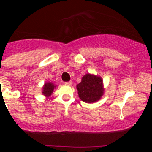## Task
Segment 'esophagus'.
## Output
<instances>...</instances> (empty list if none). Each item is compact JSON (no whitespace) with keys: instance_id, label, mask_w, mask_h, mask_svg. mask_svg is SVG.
Wrapping results in <instances>:
<instances>
[{"instance_id":"obj_1","label":"esophagus","mask_w":152,"mask_h":152,"mask_svg":"<svg viewBox=\"0 0 152 152\" xmlns=\"http://www.w3.org/2000/svg\"><path fill=\"white\" fill-rule=\"evenodd\" d=\"M72 83H73V82H72L71 81H70V82H65V85H72Z\"/></svg>"}]
</instances>
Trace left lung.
Instances as JSON below:
<instances>
[{"mask_svg":"<svg viewBox=\"0 0 152 152\" xmlns=\"http://www.w3.org/2000/svg\"><path fill=\"white\" fill-rule=\"evenodd\" d=\"M79 97L86 103H94L100 100L104 93L103 79L101 76L87 73L82 82L76 85Z\"/></svg>","mask_w":152,"mask_h":152,"instance_id":"1","label":"left lung"}]
</instances>
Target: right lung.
Wrapping results in <instances>:
<instances>
[{
  "label": "right lung",
  "mask_w": 152,
  "mask_h": 152,
  "mask_svg": "<svg viewBox=\"0 0 152 152\" xmlns=\"http://www.w3.org/2000/svg\"><path fill=\"white\" fill-rule=\"evenodd\" d=\"M56 85H55L53 82H46L44 84L43 87H42V93L44 96L48 98L49 96H50L53 93V90L56 89Z\"/></svg>",
  "instance_id": "obj_1"
}]
</instances>
